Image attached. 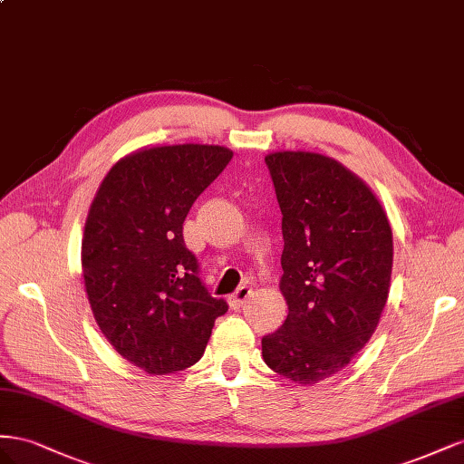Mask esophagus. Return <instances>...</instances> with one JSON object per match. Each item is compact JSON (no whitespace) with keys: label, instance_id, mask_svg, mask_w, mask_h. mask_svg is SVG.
<instances>
[{"label":"esophagus","instance_id":"obj_1","mask_svg":"<svg viewBox=\"0 0 464 464\" xmlns=\"http://www.w3.org/2000/svg\"><path fill=\"white\" fill-rule=\"evenodd\" d=\"M250 294H253V289H250L248 285H241L239 289H237L235 291V294L231 295V307L233 309H241L243 305H245V303H246V299L250 297Z\"/></svg>","mask_w":464,"mask_h":464}]
</instances>
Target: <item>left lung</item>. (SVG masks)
I'll return each instance as SVG.
<instances>
[{
  "label": "left lung",
  "instance_id": "obj_1",
  "mask_svg": "<svg viewBox=\"0 0 464 464\" xmlns=\"http://www.w3.org/2000/svg\"><path fill=\"white\" fill-rule=\"evenodd\" d=\"M282 209L287 319L262 338L266 365L299 385L333 377L373 336L391 289L392 231L379 198L336 159L266 155Z\"/></svg>",
  "mask_w": 464,
  "mask_h": 464
}]
</instances>
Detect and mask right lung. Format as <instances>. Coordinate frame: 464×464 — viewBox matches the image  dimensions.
<instances>
[{"instance_id":"right-lung-1","label":"right lung","mask_w":464,"mask_h":464,"mask_svg":"<svg viewBox=\"0 0 464 464\" xmlns=\"http://www.w3.org/2000/svg\"><path fill=\"white\" fill-rule=\"evenodd\" d=\"M231 157L208 143L141 148L118 159L91 202L82 270L92 316L111 346L150 375L194 365L227 313L198 277L182 223Z\"/></svg>"}]
</instances>
